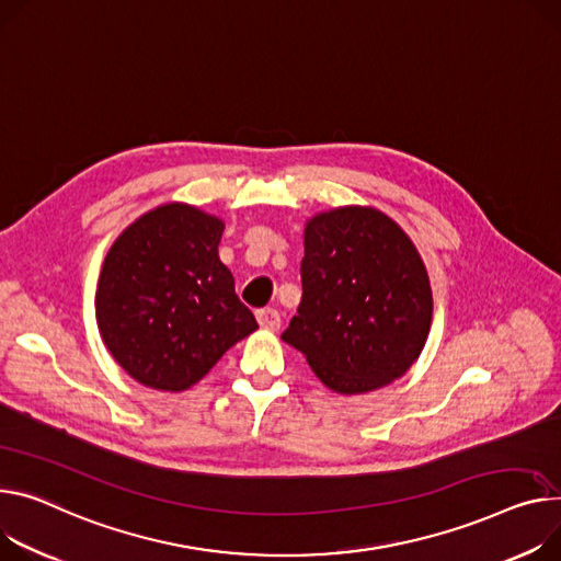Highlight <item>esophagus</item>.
Here are the masks:
<instances>
[{
    "label": "esophagus",
    "mask_w": 561,
    "mask_h": 561,
    "mask_svg": "<svg viewBox=\"0 0 561 561\" xmlns=\"http://www.w3.org/2000/svg\"><path fill=\"white\" fill-rule=\"evenodd\" d=\"M255 319H257V323H261L263 330H270V332L278 330V325H280V314H278V310H274V308L257 310V312H255Z\"/></svg>",
    "instance_id": "esophagus-1"
}]
</instances>
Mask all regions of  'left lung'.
<instances>
[{
  "instance_id": "obj_1",
  "label": "left lung",
  "mask_w": 561,
  "mask_h": 561,
  "mask_svg": "<svg viewBox=\"0 0 561 561\" xmlns=\"http://www.w3.org/2000/svg\"><path fill=\"white\" fill-rule=\"evenodd\" d=\"M304 244V296L283 341L341 396L400 379L420 357L434 314L413 240L379 208L351 204L312 215Z\"/></svg>"
}]
</instances>
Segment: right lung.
<instances>
[{
	"label": "right lung",
	"instance_id": "1",
	"mask_svg": "<svg viewBox=\"0 0 561 561\" xmlns=\"http://www.w3.org/2000/svg\"><path fill=\"white\" fill-rule=\"evenodd\" d=\"M222 231L218 215L170 202L144 213L105 255L99 332L114 362L148 389H191L257 328L220 261Z\"/></svg>",
	"mask_w": 561,
	"mask_h": 561
}]
</instances>
